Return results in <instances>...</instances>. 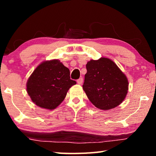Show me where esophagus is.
<instances>
[{
  "label": "esophagus",
  "mask_w": 156,
  "mask_h": 156,
  "mask_svg": "<svg viewBox=\"0 0 156 156\" xmlns=\"http://www.w3.org/2000/svg\"><path fill=\"white\" fill-rule=\"evenodd\" d=\"M77 83L78 84H82L83 83V78H79L78 80H77Z\"/></svg>",
  "instance_id": "1"
}]
</instances>
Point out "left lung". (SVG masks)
<instances>
[{"instance_id":"1","label":"left lung","mask_w":156,"mask_h":156,"mask_svg":"<svg viewBox=\"0 0 156 156\" xmlns=\"http://www.w3.org/2000/svg\"><path fill=\"white\" fill-rule=\"evenodd\" d=\"M83 90L95 107L109 110L122 103L127 94L126 76L107 58L91 60L86 65Z\"/></svg>"}]
</instances>
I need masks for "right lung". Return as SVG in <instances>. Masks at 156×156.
<instances>
[{"label": "right lung", "instance_id": "add662e5", "mask_svg": "<svg viewBox=\"0 0 156 156\" xmlns=\"http://www.w3.org/2000/svg\"><path fill=\"white\" fill-rule=\"evenodd\" d=\"M76 84L70 72L58 60L44 61L29 78L27 91L37 106L54 109L64 100L69 89Z\"/></svg>", "mask_w": 156, "mask_h": 156}]
</instances>
